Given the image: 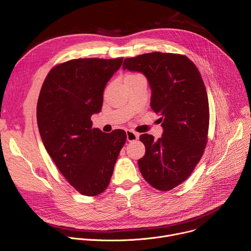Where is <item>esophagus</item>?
<instances>
[{
  "label": "esophagus",
  "instance_id": "esophagus-1",
  "mask_svg": "<svg viewBox=\"0 0 251 251\" xmlns=\"http://www.w3.org/2000/svg\"><path fill=\"white\" fill-rule=\"evenodd\" d=\"M126 135H127V141H129V142L136 141V140H138V138H139L138 133H136L132 130H127Z\"/></svg>",
  "mask_w": 251,
  "mask_h": 251
}]
</instances>
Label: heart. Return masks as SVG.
I'll list each match as a JSON object with an SVG mask.
<instances>
[{
  "label": "heart",
  "mask_w": 251,
  "mask_h": 251,
  "mask_svg": "<svg viewBox=\"0 0 251 251\" xmlns=\"http://www.w3.org/2000/svg\"><path fill=\"white\" fill-rule=\"evenodd\" d=\"M137 76H140L139 74H127L125 78H132V77H137Z\"/></svg>",
  "instance_id": "1"
}]
</instances>
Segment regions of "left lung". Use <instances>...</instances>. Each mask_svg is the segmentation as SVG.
I'll list each match as a JSON object with an SVG mask.
<instances>
[{"label": "left lung", "mask_w": 251, "mask_h": 251, "mask_svg": "<svg viewBox=\"0 0 251 251\" xmlns=\"http://www.w3.org/2000/svg\"><path fill=\"white\" fill-rule=\"evenodd\" d=\"M123 69L142 73L151 89L152 110L163 134L140 136L145 155L138 160L144 179L167 191L185 181L206 147L209 105L197 67L184 55L153 52L126 58Z\"/></svg>", "instance_id": "8db88e82"}]
</instances>
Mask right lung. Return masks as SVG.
I'll return each mask as SVG.
<instances>
[{"mask_svg":"<svg viewBox=\"0 0 251 251\" xmlns=\"http://www.w3.org/2000/svg\"><path fill=\"white\" fill-rule=\"evenodd\" d=\"M117 59H74L45 79L37 104L43 144L67 181L81 194L95 196L109 185L126 141V132L92 128L91 116L102 109L104 89L121 67Z\"/></svg>","mask_w":251,"mask_h":251,"instance_id":"1","label":"right lung"}]
</instances>
